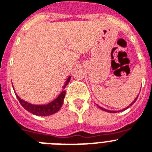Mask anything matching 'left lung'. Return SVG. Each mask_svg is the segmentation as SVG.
<instances>
[{"mask_svg":"<svg viewBox=\"0 0 152 152\" xmlns=\"http://www.w3.org/2000/svg\"><path fill=\"white\" fill-rule=\"evenodd\" d=\"M138 96H139V95H138V96H137V97L135 98V100H134V101L132 102V103L131 104H130L129 106H128V107H126V109H124V110H126V109H127V108H129V107H131V106L132 105V104H133V103H135V101H136V100H137V98H138ZM99 108H100V109H101V110H103L106 111V112H109V113H117V112H120V111H110V110H106V109H103V108H102V107H99ZM123 110H121V111H123Z\"/></svg>","mask_w":152,"mask_h":152,"instance_id":"obj_1","label":"left lung"}]
</instances>
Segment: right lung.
<instances>
[{"instance_id":"add662e5","label":"right lung","mask_w":152,"mask_h":152,"mask_svg":"<svg viewBox=\"0 0 152 152\" xmlns=\"http://www.w3.org/2000/svg\"><path fill=\"white\" fill-rule=\"evenodd\" d=\"M70 80H71V77H68L67 79L65 84L64 86V88H65V86L69 83ZM65 91H63L62 92L59 94V96H58L56 99H55L51 103H48L46 105H33L31 103H27V102L24 101L21 98L19 97L17 95V97L18 99L19 102L20 103L21 105L23 107L25 110L28 111V112L31 113L36 115V116H50L52 114L56 113V112L59 110L60 108L61 107L63 104V101H64V98L65 96Z\"/></svg>"}]
</instances>
